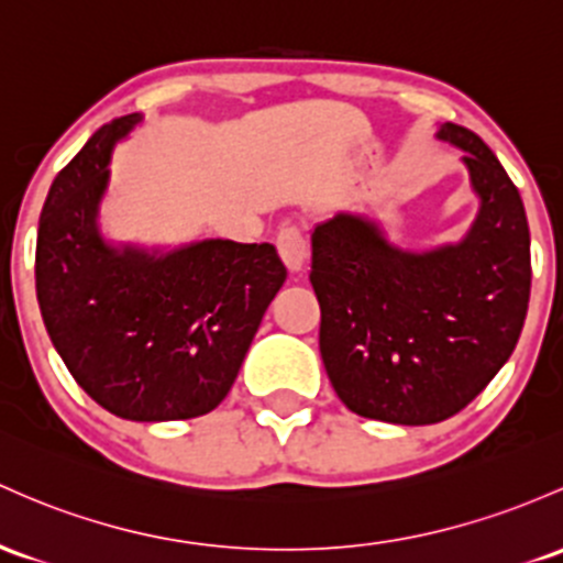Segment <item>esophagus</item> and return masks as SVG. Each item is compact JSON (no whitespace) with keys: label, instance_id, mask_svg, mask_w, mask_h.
I'll list each match as a JSON object with an SVG mask.
<instances>
[{"label":"esophagus","instance_id":"obj_1","mask_svg":"<svg viewBox=\"0 0 563 563\" xmlns=\"http://www.w3.org/2000/svg\"><path fill=\"white\" fill-rule=\"evenodd\" d=\"M277 251H280V258L286 262V267L291 272H301L307 262V238L305 232L296 224H286L280 232H277Z\"/></svg>","mask_w":563,"mask_h":563}]
</instances>
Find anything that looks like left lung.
Listing matches in <instances>:
<instances>
[{
    "mask_svg": "<svg viewBox=\"0 0 563 563\" xmlns=\"http://www.w3.org/2000/svg\"><path fill=\"white\" fill-rule=\"evenodd\" d=\"M481 197L456 245L395 249L363 216L314 227L310 283L320 305V355L350 411L393 424L454 417L505 366L532 288L529 224L499 159L467 128L443 122Z\"/></svg>",
    "mask_w": 563,
    "mask_h": 563,
    "instance_id": "obj_1",
    "label": "left lung"
}]
</instances>
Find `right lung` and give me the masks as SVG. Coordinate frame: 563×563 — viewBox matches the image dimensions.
Masks as SVG:
<instances>
[{
    "label": "right lung",
    "instance_id": "1",
    "mask_svg": "<svg viewBox=\"0 0 563 563\" xmlns=\"http://www.w3.org/2000/svg\"><path fill=\"white\" fill-rule=\"evenodd\" d=\"M135 122L103 125L55 176L36 232V299L53 347L98 406L170 422L227 398L286 267L269 243L202 240L170 253L103 243L107 165Z\"/></svg>",
    "mask_w": 563,
    "mask_h": 563
}]
</instances>
